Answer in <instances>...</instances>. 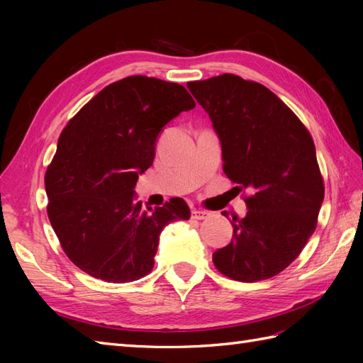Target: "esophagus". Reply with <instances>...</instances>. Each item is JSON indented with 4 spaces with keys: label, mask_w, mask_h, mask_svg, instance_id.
Instances as JSON below:
<instances>
[{
    "label": "esophagus",
    "mask_w": 363,
    "mask_h": 363,
    "mask_svg": "<svg viewBox=\"0 0 363 363\" xmlns=\"http://www.w3.org/2000/svg\"><path fill=\"white\" fill-rule=\"evenodd\" d=\"M207 217H209V213L204 212V211H198V209L191 211V218H194V220H204Z\"/></svg>",
    "instance_id": "obj_1"
}]
</instances>
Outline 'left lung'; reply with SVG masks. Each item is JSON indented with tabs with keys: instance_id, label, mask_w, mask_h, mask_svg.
I'll use <instances>...</instances> for the list:
<instances>
[{
	"instance_id": "8db88e82",
	"label": "left lung",
	"mask_w": 363,
	"mask_h": 363,
	"mask_svg": "<svg viewBox=\"0 0 363 363\" xmlns=\"http://www.w3.org/2000/svg\"><path fill=\"white\" fill-rule=\"evenodd\" d=\"M187 87L221 142L223 172L245 196V218L212 260L240 282L265 281L295 260L317 228L325 198L313 138L295 112L259 82L225 73Z\"/></svg>"
}]
</instances>
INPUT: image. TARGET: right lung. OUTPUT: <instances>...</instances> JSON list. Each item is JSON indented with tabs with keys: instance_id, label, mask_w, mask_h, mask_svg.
Wrapping results in <instances>:
<instances>
[{
	"instance_id": "1",
	"label": "right lung",
	"mask_w": 363,
	"mask_h": 363,
	"mask_svg": "<svg viewBox=\"0 0 363 363\" xmlns=\"http://www.w3.org/2000/svg\"><path fill=\"white\" fill-rule=\"evenodd\" d=\"M194 107L181 84L128 76L62 129L45 174L46 212L67 257L84 273L113 284L140 279L154 267L162 229L190 218L182 198L142 209L134 187L152 165L162 128Z\"/></svg>"
}]
</instances>
